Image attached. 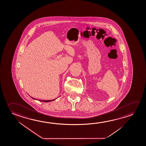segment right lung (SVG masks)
Returning a JSON list of instances; mask_svg holds the SVG:
<instances>
[{"mask_svg":"<svg viewBox=\"0 0 146 146\" xmlns=\"http://www.w3.org/2000/svg\"><path fill=\"white\" fill-rule=\"evenodd\" d=\"M33 99H34V98H33ZM54 100H47V101H45V100H39V101H41V102H49L54 101Z\"/></svg>","mask_w":146,"mask_h":146,"instance_id":"add662e5","label":"right lung"}]
</instances>
